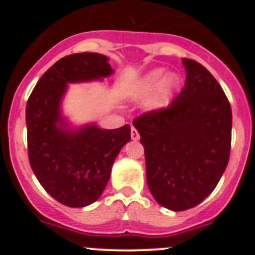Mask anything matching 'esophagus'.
Returning <instances> with one entry per match:
<instances>
[{
    "label": "esophagus",
    "mask_w": 255,
    "mask_h": 255,
    "mask_svg": "<svg viewBox=\"0 0 255 255\" xmlns=\"http://www.w3.org/2000/svg\"><path fill=\"white\" fill-rule=\"evenodd\" d=\"M131 139L134 141L139 140V134H138V131H136V129H135V128H131Z\"/></svg>",
    "instance_id": "esophagus-1"
}]
</instances>
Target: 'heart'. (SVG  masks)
I'll use <instances>...</instances> for the list:
<instances>
[{
	"label": "heart",
	"instance_id": "b5f03b06",
	"mask_svg": "<svg viewBox=\"0 0 255 255\" xmlns=\"http://www.w3.org/2000/svg\"><path fill=\"white\" fill-rule=\"evenodd\" d=\"M179 85L177 74H166L163 67H157L135 80L128 89V97L132 101L145 98L144 108L148 112H158L170 105Z\"/></svg>",
	"mask_w": 255,
	"mask_h": 255
}]
</instances>
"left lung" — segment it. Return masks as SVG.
Listing matches in <instances>:
<instances>
[{
    "label": "left lung",
    "mask_w": 255,
    "mask_h": 255,
    "mask_svg": "<svg viewBox=\"0 0 255 255\" xmlns=\"http://www.w3.org/2000/svg\"><path fill=\"white\" fill-rule=\"evenodd\" d=\"M185 88L172 105L132 121L145 153L147 184L159 206L185 211L203 202L229 163L233 114L222 88L182 58Z\"/></svg>",
    "instance_id": "8db88e82"
}]
</instances>
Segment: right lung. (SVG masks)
Returning <instances> with one entry per match:
<instances>
[{"label": "right lung", "mask_w": 255, "mask_h": 255, "mask_svg": "<svg viewBox=\"0 0 255 255\" xmlns=\"http://www.w3.org/2000/svg\"><path fill=\"white\" fill-rule=\"evenodd\" d=\"M105 55L83 52L49 67L26 103L28 153L31 170L44 190L64 206L82 208L105 190L130 126L102 129L97 123L75 125L62 103L70 84L105 82L115 73Z\"/></svg>", "instance_id": "obj_1"}]
</instances>
